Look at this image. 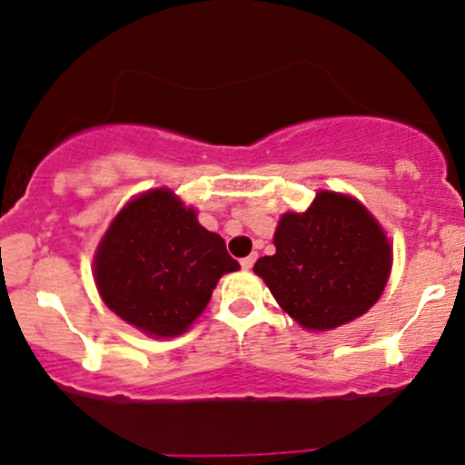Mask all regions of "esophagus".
<instances>
[{
	"label": "esophagus",
	"instance_id": "34e87169",
	"mask_svg": "<svg viewBox=\"0 0 465 465\" xmlns=\"http://www.w3.org/2000/svg\"><path fill=\"white\" fill-rule=\"evenodd\" d=\"M254 263H256V254H250V256H245V259H241L242 270H252V265Z\"/></svg>",
	"mask_w": 465,
	"mask_h": 465
}]
</instances>
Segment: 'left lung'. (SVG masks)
<instances>
[{"label":"left lung","mask_w":465,"mask_h":465,"mask_svg":"<svg viewBox=\"0 0 465 465\" xmlns=\"http://www.w3.org/2000/svg\"><path fill=\"white\" fill-rule=\"evenodd\" d=\"M272 256L254 263L283 311L311 331L366 313L391 274V242L371 211L350 195L320 191L304 213H283Z\"/></svg>","instance_id":"left-lung-1"}]
</instances>
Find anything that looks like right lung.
Returning <instances> with one entry per match:
<instances>
[{"mask_svg":"<svg viewBox=\"0 0 465 465\" xmlns=\"http://www.w3.org/2000/svg\"><path fill=\"white\" fill-rule=\"evenodd\" d=\"M218 233L168 188L129 202L94 254L104 304L156 338L179 336L206 309L223 274L238 270Z\"/></svg>","mask_w":465,"mask_h":465,"instance_id":"add662e5","label":"right lung"}]
</instances>
